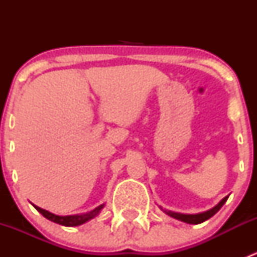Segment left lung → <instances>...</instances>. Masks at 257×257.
Segmentation results:
<instances>
[{
	"mask_svg": "<svg viewBox=\"0 0 257 257\" xmlns=\"http://www.w3.org/2000/svg\"><path fill=\"white\" fill-rule=\"evenodd\" d=\"M227 198H229V196H225V198L222 199V200L220 201L217 205H215L214 208L208 210V211L200 212V214H180V212L169 211V210H164V211L167 212L169 216L174 217V219L180 220V221L186 222V224H195L196 225V224H200V222H204L205 220L210 219L211 216H214V215L216 214L220 209H221V206L226 203Z\"/></svg>",
	"mask_w": 257,
	"mask_h": 257,
	"instance_id": "1",
	"label": "left lung"
}]
</instances>
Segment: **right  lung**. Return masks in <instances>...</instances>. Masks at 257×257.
I'll list each match as a JSON object with an SVG mask.
<instances>
[{
  "label": "right lung",
  "mask_w": 257,
  "mask_h": 257,
  "mask_svg": "<svg viewBox=\"0 0 257 257\" xmlns=\"http://www.w3.org/2000/svg\"><path fill=\"white\" fill-rule=\"evenodd\" d=\"M33 206H35V208L37 209V211H40L41 214H42L43 216L46 217V219L51 220V221L56 222V224L63 225V226H78V225L84 224V222H87L88 220H90V219H93V217L97 216V215L99 214L100 210L103 209L104 204H102V205H99L98 208L92 210V211L85 212V214L67 215V216H59V215L52 214V212L47 211V210L41 209V208H38V206H36V205H33Z\"/></svg>",
  "instance_id": "obj_1"
}]
</instances>
